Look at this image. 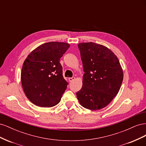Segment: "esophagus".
Wrapping results in <instances>:
<instances>
[{
	"mask_svg": "<svg viewBox=\"0 0 146 146\" xmlns=\"http://www.w3.org/2000/svg\"><path fill=\"white\" fill-rule=\"evenodd\" d=\"M75 79H76V78H75L74 77H70V78H69V82H72V81H74Z\"/></svg>",
	"mask_w": 146,
	"mask_h": 146,
	"instance_id": "esophagus-1",
	"label": "esophagus"
}]
</instances>
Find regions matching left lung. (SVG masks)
<instances>
[{
  "label": "left lung",
  "mask_w": 146,
  "mask_h": 146,
  "mask_svg": "<svg viewBox=\"0 0 146 146\" xmlns=\"http://www.w3.org/2000/svg\"><path fill=\"white\" fill-rule=\"evenodd\" d=\"M83 63V85L76 95L86 109L107 106L120 90L123 70L116 55L107 47L92 42L78 44Z\"/></svg>",
  "instance_id": "8db88e82"
}]
</instances>
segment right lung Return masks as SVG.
Masks as SVG:
<instances>
[{"label": "right lung", "instance_id": "obj_1", "mask_svg": "<svg viewBox=\"0 0 146 146\" xmlns=\"http://www.w3.org/2000/svg\"><path fill=\"white\" fill-rule=\"evenodd\" d=\"M70 47L67 42H48L34 49L25 60L21 83L25 96L35 105L58 104L67 88L60 60Z\"/></svg>", "mask_w": 146, "mask_h": 146}]
</instances>
